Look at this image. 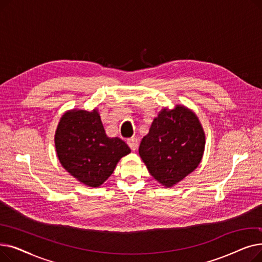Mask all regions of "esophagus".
I'll list each match as a JSON object with an SVG mask.
<instances>
[{
    "instance_id": "obj_1",
    "label": "esophagus",
    "mask_w": 262,
    "mask_h": 262,
    "mask_svg": "<svg viewBox=\"0 0 262 262\" xmlns=\"http://www.w3.org/2000/svg\"><path fill=\"white\" fill-rule=\"evenodd\" d=\"M127 144L128 146L130 147L132 150H136L137 148H138V140H137L136 138H130L127 140Z\"/></svg>"
}]
</instances>
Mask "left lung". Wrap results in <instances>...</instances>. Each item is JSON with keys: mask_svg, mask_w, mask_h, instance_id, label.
Listing matches in <instances>:
<instances>
[{"mask_svg": "<svg viewBox=\"0 0 262 262\" xmlns=\"http://www.w3.org/2000/svg\"><path fill=\"white\" fill-rule=\"evenodd\" d=\"M205 149V133L196 115L183 105L163 108L144 136L139 155L155 180L172 187L193 172Z\"/></svg>", "mask_w": 262, "mask_h": 262, "instance_id": "1", "label": "left lung"}]
</instances>
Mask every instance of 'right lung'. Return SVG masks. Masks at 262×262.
Returning <instances> with one entry per match:
<instances>
[{
  "label": "right lung",
  "mask_w": 262,
  "mask_h": 262,
  "mask_svg": "<svg viewBox=\"0 0 262 262\" xmlns=\"http://www.w3.org/2000/svg\"><path fill=\"white\" fill-rule=\"evenodd\" d=\"M54 140L61 166L78 182L92 188L107 181L119 160L130 153L123 140L106 135L98 109L66 113Z\"/></svg>",
  "instance_id": "right-lung-1"
}]
</instances>
